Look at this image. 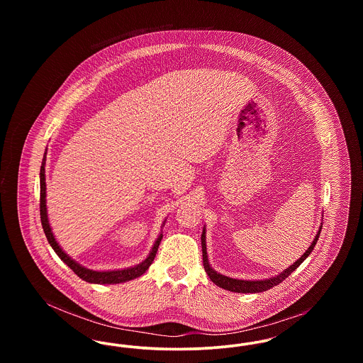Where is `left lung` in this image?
I'll return each instance as SVG.
<instances>
[{
  "instance_id": "8db88e82",
  "label": "left lung",
  "mask_w": 363,
  "mask_h": 363,
  "mask_svg": "<svg viewBox=\"0 0 363 363\" xmlns=\"http://www.w3.org/2000/svg\"><path fill=\"white\" fill-rule=\"evenodd\" d=\"M321 225H323V223H321ZM321 228H323V227L320 225V228H318V231H317V234H315L314 240L311 242V246L308 247V250L302 255V257H299V259H296V261L294 262L293 265H290L287 269H284L283 272H280V274L277 275V277H268V279H262V280H242V279H233V277L222 275V274L216 272V271L211 267L209 259H208L207 243H206V231H207V230H206V225H204V228H203V234H201V246H203V262H204V269H206V272H207V275L209 277V279H211L216 286H219V287H222V289H225V290H228V291L240 294H256L267 291V290H269V289H272V287L277 286L279 283H281L286 277H290V275L293 274L294 271H295V269H296V268H298V267H299L305 259H308V257L311 256V253L313 252V249H314L315 243L318 241V237H320Z\"/></svg>"
}]
</instances>
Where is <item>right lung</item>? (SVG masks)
<instances>
[{"instance_id": "1", "label": "right lung", "mask_w": 363, "mask_h": 363, "mask_svg": "<svg viewBox=\"0 0 363 363\" xmlns=\"http://www.w3.org/2000/svg\"><path fill=\"white\" fill-rule=\"evenodd\" d=\"M46 154H48V148L46 152L42 159V166H40V222L43 231L46 234V238L50 243L52 250L57 253V256L62 259L70 269L83 280H86L88 283H94V284H118V283H125L129 280H133L136 277H141L152 264V261L155 259L156 252L159 247V243L163 238V234L160 231V234L157 235L155 243L150 252V255L147 256V259L141 261L135 267H129V268H123V269H113V271H94V269H88L86 267H83L82 264H79L77 261L70 257L69 255H67L62 247L58 245V242L55 240L54 234H52V227L49 223V218H48V208H46V175H45V166H46ZM166 220L163 222L162 227L164 225Z\"/></svg>"}]
</instances>
